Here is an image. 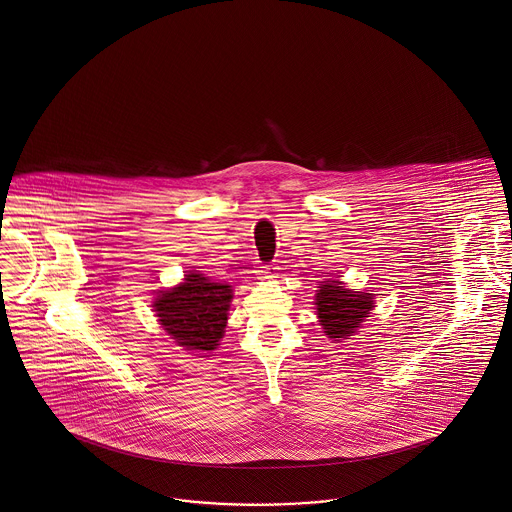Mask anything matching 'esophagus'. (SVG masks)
I'll return each mask as SVG.
<instances>
[{
    "label": "esophagus",
    "instance_id": "34e87169",
    "mask_svg": "<svg viewBox=\"0 0 512 512\" xmlns=\"http://www.w3.org/2000/svg\"><path fill=\"white\" fill-rule=\"evenodd\" d=\"M258 276L260 278H276V268L274 266H260Z\"/></svg>",
    "mask_w": 512,
    "mask_h": 512
}]
</instances>
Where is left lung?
I'll use <instances>...</instances> for the list:
<instances>
[{"label":"left lung","instance_id":"1","mask_svg":"<svg viewBox=\"0 0 512 512\" xmlns=\"http://www.w3.org/2000/svg\"><path fill=\"white\" fill-rule=\"evenodd\" d=\"M317 313L328 338H346L370 315L372 293L346 289L340 281H321Z\"/></svg>","mask_w":512,"mask_h":512}]
</instances>
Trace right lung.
<instances>
[{
  "label": "right lung",
  "mask_w": 512,
  "mask_h": 512,
  "mask_svg": "<svg viewBox=\"0 0 512 512\" xmlns=\"http://www.w3.org/2000/svg\"><path fill=\"white\" fill-rule=\"evenodd\" d=\"M233 289L201 274H187L184 283L162 291L154 311L164 330L187 350H215L223 338Z\"/></svg>",
  "instance_id": "obj_1"
}]
</instances>
